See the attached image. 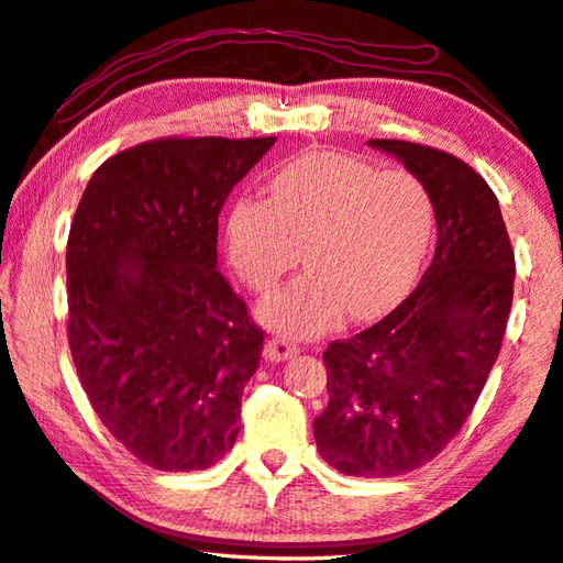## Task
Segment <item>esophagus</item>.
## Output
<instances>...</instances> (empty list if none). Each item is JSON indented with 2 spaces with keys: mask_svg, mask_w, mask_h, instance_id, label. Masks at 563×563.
<instances>
[{
  "mask_svg": "<svg viewBox=\"0 0 563 563\" xmlns=\"http://www.w3.org/2000/svg\"><path fill=\"white\" fill-rule=\"evenodd\" d=\"M298 354V344L285 340V336H273V340L265 342V350L263 356L268 362H285V360H292V356Z\"/></svg>",
  "mask_w": 563,
  "mask_h": 563,
  "instance_id": "esophagus-1",
  "label": "esophagus"
}]
</instances>
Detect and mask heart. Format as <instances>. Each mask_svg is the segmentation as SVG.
Wrapping results in <instances>:
<instances>
[{"label": "heart", "instance_id": "obj_1", "mask_svg": "<svg viewBox=\"0 0 563 563\" xmlns=\"http://www.w3.org/2000/svg\"><path fill=\"white\" fill-rule=\"evenodd\" d=\"M433 233V203L411 172H379L344 152L317 150L283 165L268 199L239 197L223 221L236 278L271 292L300 263L308 273L261 305V320L314 336L386 314L411 288Z\"/></svg>", "mask_w": 563, "mask_h": 563}]
</instances>
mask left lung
<instances>
[{
	"label": "left lung",
	"mask_w": 563,
	"mask_h": 563,
	"mask_svg": "<svg viewBox=\"0 0 563 563\" xmlns=\"http://www.w3.org/2000/svg\"><path fill=\"white\" fill-rule=\"evenodd\" d=\"M431 194L438 243L416 290L369 330L327 346L317 451L344 475L394 477L433 460L467 421L503 346L515 253L495 191L463 159L369 140Z\"/></svg>",
	"instance_id": "1"
}]
</instances>
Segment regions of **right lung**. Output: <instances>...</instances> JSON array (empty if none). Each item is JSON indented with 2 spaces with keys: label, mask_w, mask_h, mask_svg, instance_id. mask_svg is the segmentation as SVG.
<instances>
[{
  "label": "right lung",
  "mask_w": 563,
  "mask_h": 563,
  "mask_svg": "<svg viewBox=\"0 0 563 563\" xmlns=\"http://www.w3.org/2000/svg\"><path fill=\"white\" fill-rule=\"evenodd\" d=\"M273 142H142L96 169L70 223L80 386L112 438L155 470H207L236 443L263 330L217 271L219 213Z\"/></svg>",
  "instance_id": "right-lung-1"
}]
</instances>
